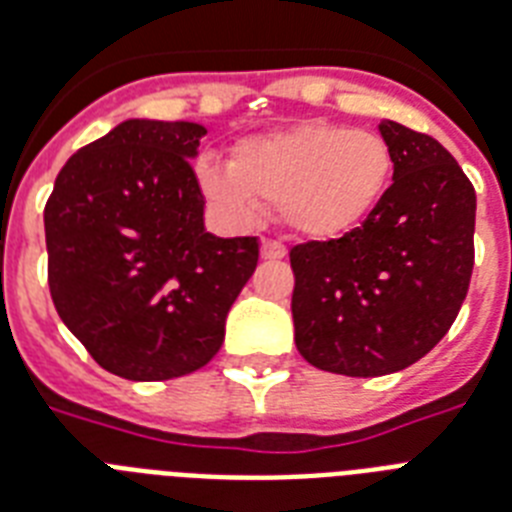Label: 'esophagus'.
Returning <instances> with one entry per match:
<instances>
[{"mask_svg": "<svg viewBox=\"0 0 512 512\" xmlns=\"http://www.w3.org/2000/svg\"><path fill=\"white\" fill-rule=\"evenodd\" d=\"M285 246L277 243V240H261V259H269V261H277V259H285Z\"/></svg>", "mask_w": 512, "mask_h": 512, "instance_id": "obj_1", "label": "esophagus"}]
</instances>
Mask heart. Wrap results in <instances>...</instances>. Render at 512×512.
Instances as JSON below:
<instances>
[{
    "label": "heart",
    "instance_id": "b5f03b06",
    "mask_svg": "<svg viewBox=\"0 0 512 512\" xmlns=\"http://www.w3.org/2000/svg\"><path fill=\"white\" fill-rule=\"evenodd\" d=\"M395 156L382 135L332 122H303L253 135L232 162L204 156L196 180L204 196L235 222H253L277 206L301 238L335 240L361 227L387 196Z\"/></svg>",
    "mask_w": 512,
    "mask_h": 512
}]
</instances>
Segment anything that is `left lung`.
I'll return each instance as SVG.
<instances>
[{
	"label": "left lung",
	"instance_id": "obj_1",
	"mask_svg": "<svg viewBox=\"0 0 512 512\" xmlns=\"http://www.w3.org/2000/svg\"><path fill=\"white\" fill-rule=\"evenodd\" d=\"M392 185L366 222L290 251L298 353L345 377L424 358L453 327L474 272L476 190L432 135L382 120Z\"/></svg>",
	"mask_w": 512,
	"mask_h": 512
}]
</instances>
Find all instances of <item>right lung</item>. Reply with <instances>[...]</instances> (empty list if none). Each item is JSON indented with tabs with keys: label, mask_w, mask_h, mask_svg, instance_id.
Segmentation results:
<instances>
[{
	"label": "right lung",
	"mask_w": 512,
	"mask_h": 512,
	"mask_svg": "<svg viewBox=\"0 0 512 512\" xmlns=\"http://www.w3.org/2000/svg\"><path fill=\"white\" fill-rule=\"evenodd\" d=\"M196 122L125 120L67 159L44 209L59 319L101 369L162 382L201 369L259 264L256 238L204 227Z\"/></svg>",
	"instance_id": "right-lung-1"
}]
</instances>
